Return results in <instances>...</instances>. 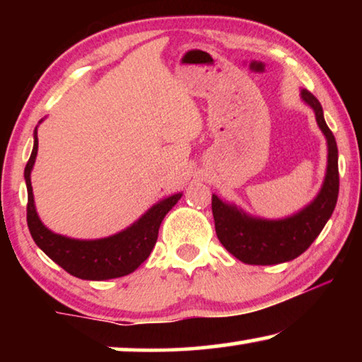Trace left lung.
I'll list each match as a JSON object with an SVG mask.
<instances>
[{
	"mask_svg": "<svg viewBox=\"0 0 362 362\" xmlns=\"http://www.w3.org/2000/svg\"><path fill=\"white\" fill-rule=\"evenodd\" d=\"M300 97L315 112L316 123L328 145V163L321 189L315 199L295 214L281 219L252 216L234 202L212 194V216L221 244L235 259L249 265H276L296 259L320 235L333 214L339 191L338 146L326 125L323 108L313 93L301 88Z\"/></svg>",
	"mask_w": 362,
	"mask_h": 362,
	"instance_id": "1",
	"label": "left lung"
}]
</instances>
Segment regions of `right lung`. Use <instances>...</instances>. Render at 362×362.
I'll use <instances>...</instances> for the list:
<instances>
[{"label":"right lung","mask_w":362,"mask_h":362,"mask_svg":"<svg viewBox=\"0 0 362 362\" xmlns=\"http://www.w3.org/2000/svg\"><path fill=\"white\" fill-rule=\"evenodd\" d=\"M36 156L37 127L34 130L31 158L24 168V180L28 187V227L39 249L67 274L82 280H110L135 272L150 257L163 219L181 199L182 192L158 201L140 219L117 234L102 239H72L47 229L39 219L31 186V171Z\"/></svg>","instance_id":"1"}]
</instances>
